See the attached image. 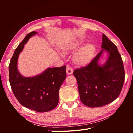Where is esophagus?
<instances>
[{
    "instance_id": "esophagus-1",
    "label": "esophagus",
    "mask_w": 133,
    "mask_h": 133,
    "mask_svg": "<svg viewBox=\"0 0 133 133\" xmlns=\"http://www.w3.org/2000/svg\"><path fill=\"white\" fill-rule=\"evenodd\" d=\"M66 73L68 75H71L73 73V69H72V68H71L70 66H69L68 65H67V66H66Z\"/></svg>"
}]
</instances>
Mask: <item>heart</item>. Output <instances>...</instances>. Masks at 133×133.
<instances>
[{
	"instance_id": "obj_1",
	"label": "heart",
	"mask_w": 133,
	"mask_h": 133,
	"mask_svg": "<svg viewBox=\"0 0 133 133\" xmlns=\"http://www.w3.org/2000/svg\"><path fill=\"white\" fill-rule=\"evenodd\" d=\"M95 48L93 45L88 44L82 47L74 54L73 60L75 64L80 66H84L89 64L93 58Z\"/></svg>"
}]
</instances>
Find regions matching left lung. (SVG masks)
Masks as SVG:
<instances>
[{"label":"left lung","instance_id":"8db88e82","mask_svg":"<svg viewBox=\"0 0 133 133\" xmlns=\"http://www.w3.org/2000/svg\"><path fill=\"white\" fill-rule=\"evenodd\" d=\"M102 49L88 65L73 72L80 100L90 108L101 107L114 101L120 94L124 82L121 55L116 46L104 34ZM104 50L108 51L109 57L103 66H99L98 61Z\"/></svg>","mask_w":133,"mask_h":133}]
</instances>
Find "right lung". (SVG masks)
Instances as JSON below:
<instances>
[{"label": "right lung", "instance_id": "obj_1", "mask_svg": "<svg viewBox=\"0 0 133 133\" xmlns=\"http://www.w3.org/2000/svg\"><path fill=\"white\" fill-rule=\"evenodd\" d=\"M36 34L35 31L28 34L15 50L9 65V82L15 98L23 106L35 111L46 112L58 105L60 87L66 77V66L48 68L34 77H23L19 73V53L29 39Z\"/></svg>", "mask_w": 133, "mask_h": 133}]
</instances>
